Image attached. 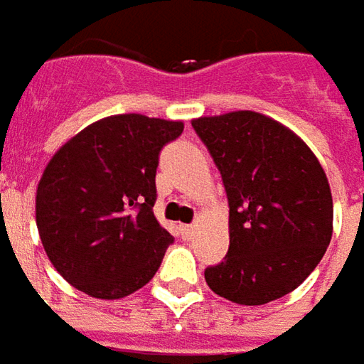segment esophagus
I'll return each mask as SVG.
<instances>
[{"label": "esophagus", "instance_id": "esophagus-1", "mask_svg": "<svg viewBox=\"0 0 364 364\" xmlns=\"http://www.w3.org/2000/svg\"><path fill=\"white\" fill-rule=\"evenodd\" d=\"M196 232V226L194 224H186V226H182V234H184V238H192Z\"/></svg>", "mask_w": 364, "mask_h": 364}]
</instances>
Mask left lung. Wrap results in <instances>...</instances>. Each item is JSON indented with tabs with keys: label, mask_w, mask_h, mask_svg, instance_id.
Here are the masks:
<instances>
[{
	"label": "left lung",
	"mask_w": 364,
	"mask_h": 364,
	"mask_svg": "<svg viewBox=\"0 0 364 364\" xmlns=\"http://www.w3.org/2000/svg\"><path fill=\"white\" fill-rule=\"evenodd\" d=\"M220 170L230 246L204 270L218 296L256 306L301 287L333 236V196L323 166L277 119L240 109L192 119Z\"/></svg>",
	"instance_id": "obj_1"
}]
</instances>
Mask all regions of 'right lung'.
Returning <instances> with one entry per match:
<instances>
[{
  "label": "right lung",
  "mask_w": 364,
  "mask_h": 364,
  "mask_svg": "<svg viewBox=\"0 0 364 364\" xmlns=\"http://www.w3.org/2000/svg\"><path fill=\"white\" fill-rule=\"evenodd\" d=\"M182 130V122L118 114L51 156L36 222L46 255L72 287L114 301L152 280L174 242L154 216L158 156Z\"/></svg>",
  "instance_id": "right-lung-1"
}]
</instances>
